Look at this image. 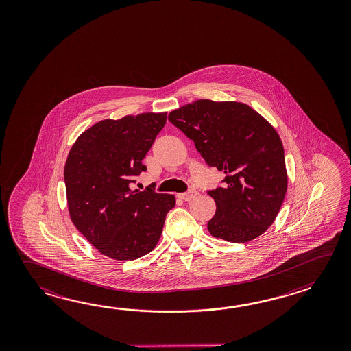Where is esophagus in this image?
Returning <instances> with one entry per match:
<instances>
[{"label": "esophagus", "mask_w": 351, "mask_h": 351, "mask_svg": "<svg viewBox=\"0 0 351 351\" xmlns=\"http://www.w3.org/2000/svg\"><path fill=\"white\" fill-rule=\"evenodd\" d=\"M198 195V192L197 191H188L186 193H180L179 194V198L180 199H183V201H192L193 198H195Z\"/></svg>", "instance_id": "1"}]
</instances>
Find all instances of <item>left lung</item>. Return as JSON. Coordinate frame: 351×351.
<instances>
[{
	"instance_id": "8db88e82",
	"label": "left lung",
	"mask_w": 351,
	"mask_h": 351,
	"mask_svg": "<svg viewBox=\"0 0 351 351\" xmlns=\"http://www.w3.org/2000/svg\"><path fill=\"white\" fill-rule=\"evenodd\" d=\"M168 119L193 141L207 165L226 174L224 186L208 192L216 202L209 233L245 243L269 230L287 191L276 129L250 105L209 99L183 105Z\"/></svg>"
}]
</instances>
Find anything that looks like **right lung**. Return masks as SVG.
I'll return each instance as SVG.
<instances>
[{"instance_id":"obj_1","label":"right lung","mask_w":351,"mask_h":351,"mask_svg":"<svg viewBox=\"0 0 351 351\" xmlns=\"http://www.w3.org/2000/svg\"><path fill=\"white\" fill-rule=\"evenodd\" d=\"M167 121V112L104 119L82 132L64 168L69 215L100 254L136 260L157 246L173 194L130 189L145 171L143 159Z\"/></svg>"}]
</instances>
